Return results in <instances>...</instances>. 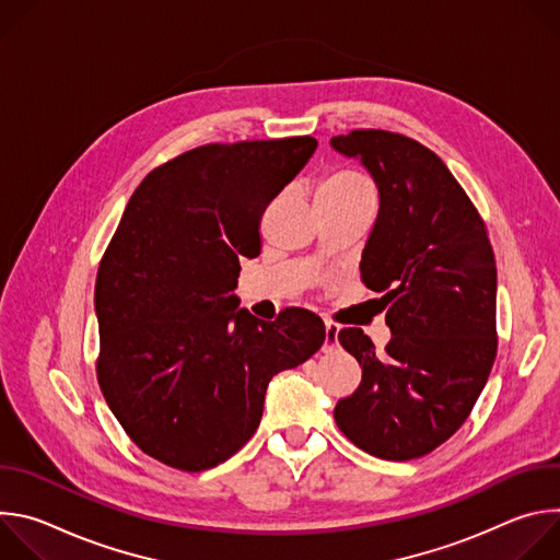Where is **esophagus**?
<instances>
[{
    "label": "esophagus",
    "mask_w": 560,
    "mask_h": 560,
    "mask_svg": "<svg viewBox=\"0 0 560 560\" xmlns=\"http://www.w3.org/2000/svg\"><path fill=\"white\" fill-rule=\"evenodd\" d=\"M339 346V328L332 326V324H326V343H324V350L330 352Z\"/></svg>",
    "instance_id": "34e87169"
}]
</instances>
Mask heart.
Segmentation results:
<instances>
[{"label": "heart", "instance_id": "obj_1", "mask_svg": "<svg viewBox=\"0 0 560 560\" xmlns=\"http://www.w3.org/2000/svg\"><path fill=\"white\" fill-rule=\"evenodd\" d=\"M368 199L372 201V184L354 171H332L316 186V201H348Z\"/></svg>", "mask_w": 560, "mask_h": 560}]
</instances>
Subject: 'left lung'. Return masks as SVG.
<instances>
[{
  "instance_id": "obj_1",
  "label": "left lung",
  "mask_w": 560,
  "mask_h": 560,
  "mask_svg": "<svg viewBox=\"0 0 560 560\" xmlns=\"http://www.w3.org/2000/svg\"><path fill=\"white\" fill-rule=\"evenodd\" d=\"M330 145L378 188L361 279L383 292L385 354L359 328L339 332L363 376L335 408L339 430L385 460L425 456L469 417L497 357V261L483 219L441 159L387 130Z\"/></svg>"
}]
</instances>
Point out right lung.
Segmentation results:
<instances>
[{
	"label": "right lung",
	"instance_id": "obj_1",
	"mask_svg": "<svg viewBox=\"0 0 560 560\" xmlns=\"http://www.w3.org/2000/svg\"><path fill=\"white\" fill-rule=\"evenodd\" d=\"M312 137L210 143L154 168L100 264L97 378L148 456L201 471L259 428L275 374L326 341L322 318L238 307V259L261 253L268 203L303 171Z\"/></svg>",
	"mask_w": 560,
	"mask_h": 560
}]
</instances>
